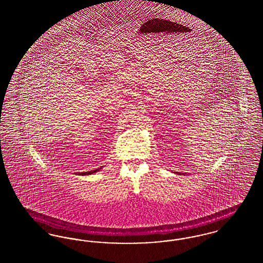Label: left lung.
I'll list each match as a JSON object with an SVG mask.
<instances>
[{
  "label": "left lung",
  "mask_w": 263,
  "mask_h": 263,
  "mask_svg": "<svg viewBox=\"0 0 263 263\" xmlns=\"http://www.w3.org/2000/svg\"><path fill=\"white\" fill-rule=\"evenodd\" d=\"M147 26H148V30H146V32L150 33L151 35H153V34L155 35L156 33L164 32L165 30H168L172 27V25L166 21L160 20V21H156V23H152V24H149V25H147ZM176 174H178V173H176ZM178 175H180V173Z\"/></svg>",
  "instance_id": "8db88e82"
}]
</instances>
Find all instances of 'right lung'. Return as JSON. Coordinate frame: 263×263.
<instances>
[{
    "mask_svg": "<svg viewBox=\"0 0 263 263\" xmlns=\"http://www.w3.org/2000/svg\"><path fill=\"white\" fill-rule=\"evenodd\" d=\"M102 168V166H100V168H97V170H93V171H90V172H86V173H78V174H76V175H92V174H96V173H98L99 171H100Z\"/></svg>",
    "mask_w": 263,
    "mask_h": 263,
    "instance_id": "obj_1",
    "label": "right lung"
}]
</instances>
